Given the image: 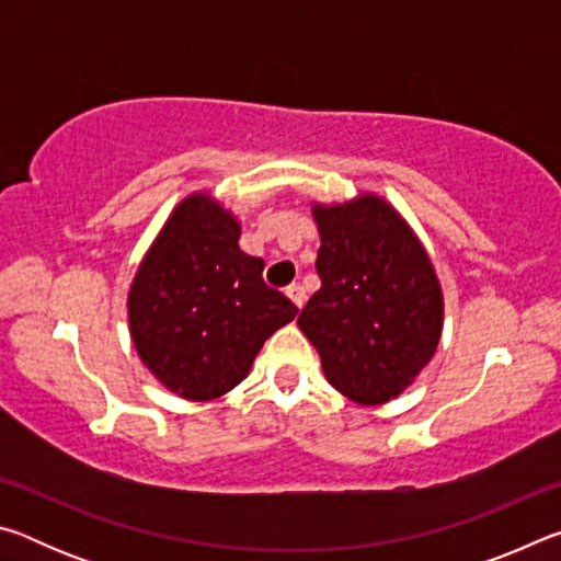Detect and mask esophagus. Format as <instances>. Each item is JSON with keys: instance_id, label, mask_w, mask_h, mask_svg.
I'll use <instances>...</instances> for the list:
<instances>
[{"instance_id": "esophagus-1", "label": "esophagus", "mask_w": 561, "mask_h": 561, "mask_svg": "<svg viewBox=\"0 0 561 561\" xmlns=\"http://www.w3.org/2000/svg\"><path fill=\"white\" fill-rule=\"evenodd\" d=\"M287 297L291 299V304H294V307H297V309H301L304 301H307V294H304L301 284H291V287L287 289Z\"/></svg>"}]
</instances>
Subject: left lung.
<instances>
[{"mask_svg": "<svg viewBox=\"0 0 561 561\" xmlns=\"http://www.w3.org/2000/svg\"><path fill=\"white\" fill-rule=\"evenodd\" d=\"M321 289L299 314L327 381L358 405L401 396L440 344L445 299L431 254L376 193L311 203Z\"/></svg>", "mask_w": 561, "mask_h": 561, "instance_id": "8db88e82", "label": "left lung"}]
</instances>
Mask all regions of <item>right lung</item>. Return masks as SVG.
Returning a JSON list of instances; mask_svg holds the SVG:
<instances>
[{"label":"right lung","mask_w":561,"mask_h":561,"mask_svg":"<svg viewBox=\"0 0 561 561\" xmlns=\"http://www.w3.org/2000/svg\"><path fill=\"white\" fill-rule=\"evenodd\" d=\"M242 225L207 190L183 197L138 264L128 331L144 366L185 401H215L244 381L274 331L297 317L240 250Z\"/></svg>","instance_id":"right-lung-1"}]
</instances>
